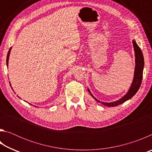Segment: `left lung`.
I'll return each instance as SVG.
<instances>
[{
    "instance_id": "1",
    "label": "left lung",
    "mask_w": 152,
    "mask_h": 152,
    "mask_svg": "<svg viewBox=\"0 0 152 152\" xmlns=\"http://www.w3.org/2000/svg\"><path fill=\"white\" fill-rule=\"evenodd\" d=\"M133 48H134L135 51V72H134V78H133V80L131 86L129 90L127 92L124 96L122 97L121 99H119V101H117L113 102H101L99 100H97L93 95L91 94L90 90L88 88V91L90 92L91 96L96 100L97 102H101L102 104L105 105L107 107H115L117 105L121 104L123 103V102L127 101V100L130 99L132 98L134 95L136 94V92L138 91L139 88L141 86V81H142L143 78V70L144 67V59L143 56L142 51H141V49L137 45V43L134 40L133 41Z\"/></svg>"
}]
</instances>
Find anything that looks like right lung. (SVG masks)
Here are the masks:
<instances>
[{
    "label": "right lung",
    "mask_w": 152,
    "mask_h": 152,
    "mask_svg": "<svg viewBox=\"0 0 152 152\" xmlns=\"http://www.w3.org/2000/svg\"><path fill=\"white\" fill-rule=\"evenodd\" d=\"M11 48H10L9 52H8V53H7V66H8V64H9V58L10 52H11Z\"/></svg>",
    "instance_id": "add662e5"
}]
</instances>
